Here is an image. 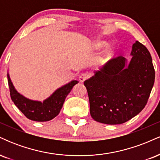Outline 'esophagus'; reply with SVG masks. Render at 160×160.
I'll return each mask as SVG.
<instances>
[{
  "mask_svg": "<svg viewBox=\"0 0 160 160\" xmlns=\"http://www.w3.org/2000/svg\"><path fill=\"white\" fill-rule=\"evenodd\" d=\"M88 78H89V75L86 74H82L80 76V78H79V80H80V82H82L85 81L86 79H88Z\"/></svg>",
  "mask_w": 160,
  "mask_h": 160,
  "instance_id": "esophagus-1",
  "label": "esophagus"
}]
</instances>
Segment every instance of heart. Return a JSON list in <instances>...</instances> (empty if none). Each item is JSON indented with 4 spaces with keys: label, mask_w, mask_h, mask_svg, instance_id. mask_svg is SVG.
I'll list each match as a JSON object with an SVG mask.
<instances>
[{
    "label": "heart",
    "mask_w": 160,
    "mask_h": 160,
    "mask_svg": "<svg viewBox=\"0 0 160 160\" xmlns=\"http://www.w3.org/2000/svg\"><path fill=\"white\" fill-rule=\"evenodd\" d=\"M100 46H101V47H102V46H103V44H102V43H101ZM108 56H110V55H111V52L109 51V52H108Z\"/></svg>",
    "instance_id": "b5f03b06"
}]
</instances>
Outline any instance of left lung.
<instances>
[{
	"instance_id": "left-lung-1",
	"label": "left lung",
	"mask_w": 160,
	"mask_h": 160,
	"mask_svg": "<svg viewBox=\"0 0 160 160\" xmlns=\"http://www.w3.org/2000/svg\"><path fill=\"white\" fill-rule=\"evenodd\" d=\"M126 66L122 56L112 58L95 76L84 82L93 120L108 125L131 120L148 103L155 80L150 53L136 41Z\"/></svg>"
}]
</instances>
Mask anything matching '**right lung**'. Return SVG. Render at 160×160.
<instances>
[{"label": "right lung", "mask_w": 160, "mask_h": 160, "mask_svg": "<svg viewBox=\"0 0 160 160\" xmlns=\"http://www.w3.org/2000/svg\"><path fill=\"white\" fill-rule=\"evenodd\" d=\"M7 78L10 97L13 103L28 119L38 122H46L55 118L61 111L67 95L78 82L77 80H73L57 89L43 102H40L30 100L20 95L12 85L9 74H7Z\"/></svg>", "instance_id": "right-lung-1"}]
</instances>
